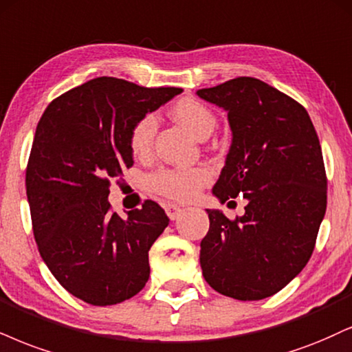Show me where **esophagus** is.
Returning <instances> with one entry per match:
<instances>
[{"mask_svg": "<svg viewBox=\"0 0 352 352\" xmlns=\"http://www.w3.org/2000/svg\"><path fill=\"white\" fill-rule=\"evenodd\" d=\"M164 210H166V215L169 217L171 220H176L177 217H179L181 212H183V209H181L179 206H176V204H164Z\"/></svg>", "mask_w": 352, "mask_h": 352, "instance_id": "esophagus-1", "label": "esophagus"}]
</instances>
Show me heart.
<instances>
[{"instance_id": "1", "label": "heart", "mask_w": 352, "mask_h": 352, "mask_svg": "<svg viewBox=\"0 0 352 352\" xmlns=\"http://www.w3.org/2000/svg\"><path fill=\"white\" fill-rule=\"evenodd\" d=\"M171 114L177 122L197 138L209 137L217 125L214 112L206 104L194 98H183L176 101ZM155 132L156 120L150 114L143 116L133 124L129 133V148L133 156L145 158L150 153ZM209 179V171L204 168H164L150 175L146 179V186L151 192L173 199V201L186 202L196 197L199 189Z\"/></svg>"}]
</instances>
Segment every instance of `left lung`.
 <instances>
[{
  "label": "left lung",
  "instance_id": "8db88e82",
  "mask_svg": "<svg viewBox=\"0 0 352 352\" xmlns=\"http://www.w3.org/2000/svg\"><path fill=\"white\" fill-rule=\"evenodd\" d=\"M228 112L233 140L214 194H238L245 214L207 210L201 241L204 279L222 296H274L309 263L327 210V171L309 112L261 80L240 76L197 91Z\"/></svg>",
  "mask_w": 352,
  "mask_h": 352
}]
</instances>
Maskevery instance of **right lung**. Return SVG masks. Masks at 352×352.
Masks as SVG:
<instances>
[{"label": "right lung", "instance_id": "add662e5", "mask_svg": "<svg viewBox=\"0 0 352 352\" xmlns=\"http://www.w3.org/2000/svg\"><path fill=\"white\" fill-rule=\"evenodd\" d=\"M181 91L94 78L55 98L38 120L25 168L34 238L60 285L86 303H120L148 280V251L168 215L145 201L122 219L107 196L133 164L130 129Z\"/></svg>", "mask_w": 352, "mask_h": 352}]
</instances>
